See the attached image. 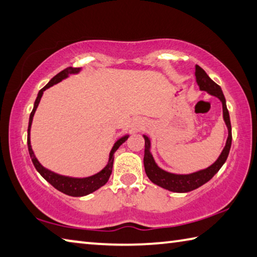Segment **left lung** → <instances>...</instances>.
<instances>
[{"instance_id": "1", "label": "left lung", "mask_w": 257, "mask_h": 257, "mask_svg": "<svg viewBox=\"0 0 257 257\" xmlns=\"http://www.w3.org/2000/svg\"><path fill=\"white\" fill-rule=\"evenodd\" d=\"M195 76L197 85L200 87V90H203L212 96L220 99L222 102V112H223V119L228 127V139L224 146L221 155L219 158L215 160V163L210 166V167L199 170V172L187 174V175H178L168 173L166 170L158 167L156 161L152 157L150 152L151 142L150 139L147 136H143L145 138V158H143V164H145V169L147 176L149 177L150 181L158 185L160 187L168 190L170 192L176 193H186L191 192L195 188H199L203 184L208 183L211 178H212L215 174L219 172V169L222 167V165L226 163L228 158L229 151H230L231 147V124H230V117H229V111L227 109L226 105V98L223 96V92L220 85L214 82L213 80L210 79V76L205 73V71L202 69L201 66L195 65Z\"/></svg>"}]
</instances>
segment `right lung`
Listing matches in <instances>:
<instances>
[{
	"mask_svg": "<svg viewBox=\"0 0 257 257\" xmlns=\"http://www.w3.org/2000/svg\"><path fill=\"white\" fill-rule=\"evenodd\" d=\"M81 71V67H66L65 70L61 71L60 73L56 74L54 78L49 81V82L45 85L43 89L39 90L38 96L36 98V101L34 103V108L33 111H31L30 117H29V125H28V138H27V143H28V150H29V155L31 161L35 166V168L37 169V172L42 175V176L46 179V181L51 184L52 186L56 188L57 191H60L62 193H64L66 195L70 196H84L88 195L90 193H92L94 191H97L98 188H100L101 186L105 185V184L108 182V179L110 177L111 170H112V164H114V154L116 150L123 145V143L127 140L128 136L121 137L115 142L114 147L110 150L109 154V159H108V164L106 165V167L103 168L100 172L97 173L96 175H92V176L89 177H84V178H74V177H69V176H63V175H58L56 173H53L51 170L46 169L43 167L42 164L39 163L38 159L36 158V156L33 151V148H31L30 145V128H31V123H33V118L35 115V111L37 109L38 103L40 101V98H42L44 91L48 88H51L52 85L56 84L58 82H61L63 79H66L69 74H76Z\"/></svg>",
	"mask_w": 257,
	"mask_h": 257,
	"instance_id": "add662e5",
	"label": "right lung"
}]
</instances>
